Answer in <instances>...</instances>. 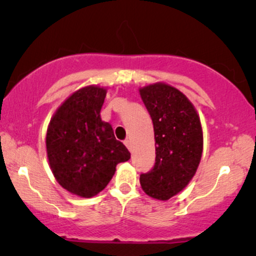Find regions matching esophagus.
Returning <instances> with one entry per match:
<instances>
[{
  "mask_svg": "<svg viewBox=\"0 0 256 256\" xmlns=\"http://www.w3.org/2000/svg\"><path fill=\"white\" fill-rule=\"evenodd\" d=\"M124 144L129 149V152H132V141H130V140H126Z\"/></svg>",
  "mask_w": 256,
  "mask_h": 256,
  "instance_id": "34e87169",
  "label": "esophagus"
}]
</instances>
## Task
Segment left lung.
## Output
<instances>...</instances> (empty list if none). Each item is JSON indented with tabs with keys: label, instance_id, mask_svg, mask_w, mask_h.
<instances>
[{
	"label": "left lung",
	"instance_id": "left-lung-1",
	"mask_svg": "<svg viewBox=\"0 0 256 256\" xmlns=\"http://www.w3.org/2000/svg\"><path fill=\"white\" fill-rule=\"evenodd\" d=\"M154 124L156 158L141 174L143 191L158 200L177 194L194 176L202 152V130L197 110L180 90L157 82L140 88Z\"/></svg>",
	"mask_w": 256,
	"mask_h": 256
}]
</instances>
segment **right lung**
I'll list each match as a JSON object with an SVG mask.
<instances>
[{
	"mask_svg": "<svg viewBox=\"0 0 256 256\" xmlns=\"http://www.w3.org/2000/svg\"><path fill=\"white\" fill-rule=\"evenodd\" d=\"M107 90L87 86L76 90L58 108L46 132V152L52 174L65 190L84 198L102 191L118 163L130 152L101 120Z\"/></svg>",
	"mask_w": 256,
	"mask_h": 256,
	"instance_id": "right-lung-1",
	"label": "right lung"
}]
</instances>
